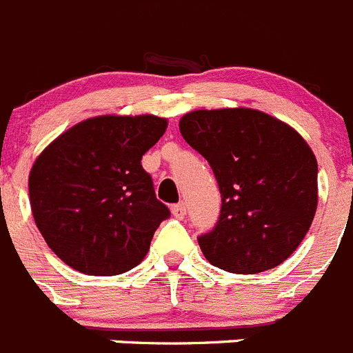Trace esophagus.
<instances>
[{
  "instance_id": "esophagus-1",
  "label": "esophagus",
  "mask_w": 353,
  "mask_h": 353,
  "mask_svg": "<svg viewBox=\"0 0 353 353\" xmlns=\"http://www.w3.org/2000/svg\"><path fill=\"white\" fill-rule=\"evenodd\" d=\"M171 212H173V215L176 217V219H183V217H185V212H187L185 203H183V201H180V203L173 205V207H171Z\"/></svg>"
}]
</instances>
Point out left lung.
Returning a JSON list of instances; mask_svg holds the SVG:
<instances>
[{
	"mask_svg": "<svg viewBox=\"0 0 353 353\" xmlns=\"http://www.w3.org/2000/svg\"><path fill=\"white\" fill-rule=\"evenodd\" d=\"M180 132L210 164L221 192L219 219L198 236L214 267L258 274L299 248L318 203V164L292 127L256 109H199Z\"/></svg>",
	"mask_w": 353,
	"mask_h": 353,
	"instance_id": "1",
	"label": "left lung"
}]
</instances>
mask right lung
<instances>
[{"mask_svg":"<svg viewBox=\"0 0 353 353\" xmlns=\"http://www.w3.org/2000/svg\"><path fill=\"white\" fill-rule=\"evenodd\" d=\"M164 118L97 117L43 150L30 173L37 228L61 261L90 276H117L145 258L170 208L155 196L143 155Z\"/></svg>","mask_w":353,"mask_h":353,"instance_id":"right-lung-1","label":"right lung"}]
</instances>
